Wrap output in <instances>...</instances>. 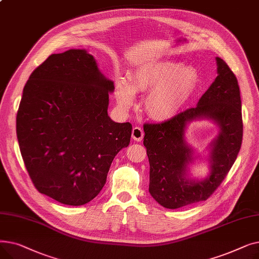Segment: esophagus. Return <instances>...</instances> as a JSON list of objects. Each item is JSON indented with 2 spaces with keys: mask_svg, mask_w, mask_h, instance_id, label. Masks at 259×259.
I'll return each instance as SVG.
<instances>
[{
  "mask_svg": "<svg viewBox=\"0 0 259 259\" xmlns=\"http://www.w3.org/2000/svg\"><path fill=\"white\" fill-rule=\"evenodd\" d=\"M144 138V131L141 127H134L132 130V139L137 142H142Z\"/></svg>",
  "mask_w": 259,
  "mask_h": 259,
  "instance_id": "obj_1",
  "label": "esophagus"
}]
</instances>
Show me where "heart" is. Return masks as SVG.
I'll use <instances>...</instances> for the list:
<instances>
[{"label": "heart", "instance_id": "b5f03b06", "mask_svg": "<svg viewBox=\"0 0 259 259\" xmlns=\"http://www.w3.org/2000/svg\"><path fill=\"white\" fill-rule=\"evenodd\" d=\"M130 84L119 79L115 88L117 103L129 109L134 92L148 94L145 110L157 121H167L178 115L200 85V74L193 67L173 61H155L140 66L130 76Z\"/></svg>", "mask_w": 259, "mask_h": 259}]
</instances>
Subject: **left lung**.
Returning a JSON list of instances; mask_svg holds the SVG:
<instances>
[{
	"label": "left lung",
	"mask_w": 259,
	"mask_h": 259,
	"mask_svg": "<svg viewBox=\"0 0 259 259\" xmlns=\"http://www.w3.org/2000/svg\"><path fill=\"white\" fill-rule=\"evenodd\" d=\"M217 76L197 106L174 118L144 125V146L150 164L149 192L160 206L179 209L208 199L233 166L242 142L241 101L238 81L221 58H216ZM212 120L220 133L209 145L210 173L206 179H190L187 166L197 157L184 140L188 123Z\"/></svg>",
	"instance_id": "left-lung-1"
}]
</instances>
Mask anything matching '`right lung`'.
<instances>
[{
    "label": "right lung",
    "mask_w": 259,
    "mask_h": 259,
    "mask_svg": "<svg viewBox=\"0 0 259 259\" xmlns=\"http://www.w3.org/2000/svg\"><path fill=\"white\" fill-rule=\"evenodd\" d=\"M114 84L85 49L51 54L30 74L17 114L25 167L37 191L68 206L92 200L132 126L108 115Z\"/></svg>",
    "instance_id": "add662e5"
}]
</instances>
